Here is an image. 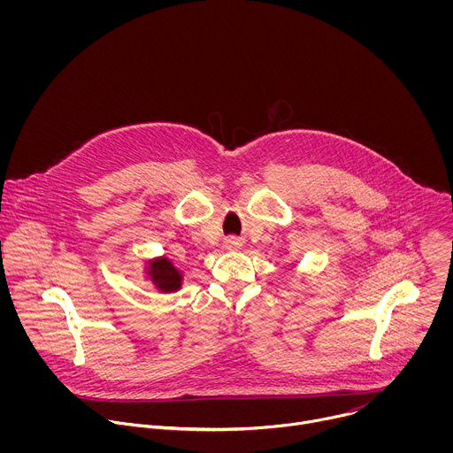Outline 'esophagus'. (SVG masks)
I'll return each instance as SVG.
<instances>
[{
  "instance_id": "1",
  "label": "esophagus",
  "mask_w": 453,
  "mask_h": 453,
  "mask_svg": "<svg viewBox=\"0 0 453 453\" xmlns=\"http://www.w3.org/2000/svg\"><path fill=\"white\" fill-rule=\"evenodd\" d=\"M240 245H242V240L236 238V236H227V238L224 240V247H226L227 250H236V249H240Z\"/></svg>"
}]
</instances>
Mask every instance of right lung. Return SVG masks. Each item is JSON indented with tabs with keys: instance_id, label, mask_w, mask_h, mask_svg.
I'll return each mask as SVG.
<instances>
[{
	"instance_id": "obj_1",
	"label": "right lung",
	"mask_w": 453,
	"mask_h": 453,
	"mask_svg": "<svg viewBox=\"0 0 453 453\" xmlns=\"http://www.w3.org/2000/svg\"><path fill=\"white\" fill-rule=\"evenodd\" d=\"M147 278L152 281V285L163 292H177L182 287V273L168 260L166 256H157L147 262L145 267Z\"/></svg>"
}]
</instances>
